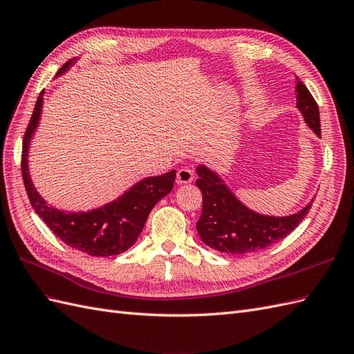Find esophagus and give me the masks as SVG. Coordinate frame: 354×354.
Instances as JSON below:
<instances>
[{
  "label": "esophagus",
  "mask_w": 354,
  "mask_h": 354,
  "mask_svg": "<svg viewBox=\"0 0 354 354\" xmlns=\"http://www.w3.org/2000/svg\"><path fill=\"white\" fill-rule=\"evenodd\" d=\"M194 180V171L191 167H180L176 174V183L178 184H188Z\"/></svg>",
  "instance_id": "obj_1"
}]
</instances>
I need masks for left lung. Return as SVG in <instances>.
Here are the masks:
<instances>
[{
  "label": "left lung",
  "mask_w": 354,
  "mask_h": 354,
  "mask_svg": "<svg viewBox=\"0 0 354 354\" xmlns=\"http://www.w3.org/2000/svg\"><path fill=\"white\" fill-rule=\"evenodd\" d=\"M295 93L297 106L306 123L320 136L319 106L298 77ZM197 175L196 184L203 194V209L196 227L203 243L222 254L246 255L274 245L298 227L313 203L289 216L261 215L241 203L209 167L200 165Z\"/></svg>",
  "instance_id": "left-lung-1"
}]
</instances>
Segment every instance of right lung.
Here are the masks:
<instances>
[{
    "label": "right lung",
    "instance_id": "obj_1",
    "mask_svg": "<svg viewBox=\"0 0 354 354\" xmlns=\"http://www.w3.org/2000/svg\"><path fill=\"white\" fill-rule=\"evenodd\" d=\"M73 64L74 59L60 68L56 77L66 73ZM43 95L44 90L37 99L32 117L26 127L20 165L31 206L47 227L71 248L92 257H111L126 252L135 245L139 234L142 233L151 209L174 188L176 170L139 180L117 200L88 212H65L48 206L46 200L37 193L28 169V148L39 123Z\"/></svg>",
    "mask_w": 354,
    "mask_h": 354
}]
</instances>
